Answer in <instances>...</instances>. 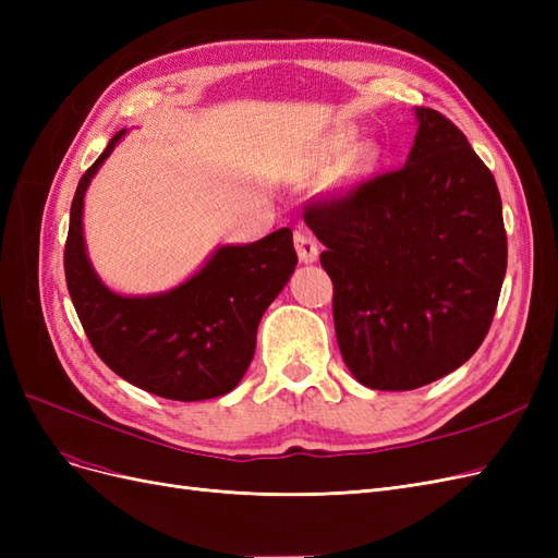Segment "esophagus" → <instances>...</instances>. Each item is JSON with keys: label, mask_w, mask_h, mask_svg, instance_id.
<instances>
[{"label": "esophagus", "mask_w": 558, "mask_h": 558, "mask_svg": "<svg viewBox=\"0 0 558 558\" xmlns=\"http://www.w3.org/2000/svg\"><path fill=\"white\" fill-rule=\"evenodd\" d=\"M295 248L302 263H314L318 258V242L307 228L295 230Z\"/></svg>", "instance_id": "1"}]
</instances>
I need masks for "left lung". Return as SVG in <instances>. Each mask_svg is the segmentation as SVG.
Listing matches in <instances>:
<instances>
[{"label":"left lung","instance_id":"obj_1","mask_svg":"<svg viewBox=\"0 0 558 558\" xmlns=\"http://www.w3.org/2000/svg\"><path fill=\"white\" fill-rule=\"evenodd\" d=\"M408 165L312 197L342 359L363 386L412 391L461 367L492 328L508 234L492 170L435 109Z\"/></svg>","mask_w":558,"mask_h":558}]
</instances>
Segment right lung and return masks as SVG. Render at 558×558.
<instances>
[{
  "instance_id": "1",
  "label": "right lung",
  "mask_w": 558,
  "mask_h": 558,
  "mask_svg": "<svg viewBox=\"0 0 558 558\" xmlns=\"http://www.w3.org/2000/svg\"><path fill=\"white\" fill-rule=\"evenodd\" d=\"M125 130L81 177L64 244V277L95 353L118 377L167 400H207L230 393L256 353L265 310L293 275L291 228L246 246H223L179 289L123 298L97 279L83 246L81 214L93 174Z\"/></svg>"
}]
</instances>
